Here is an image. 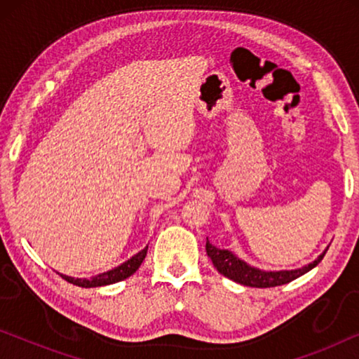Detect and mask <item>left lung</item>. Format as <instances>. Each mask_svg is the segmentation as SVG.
<instances>
[{"mask_svg": "<svg viewBox=\"0 0 359 359\" xmlns=\"http://www.w3.org/2000/svg\"><path fill=\"white\" fill-rule=\"evenodd\" d=\"M327 250L328 248H325V252L322 255H318L317 259H313L312 263H309L302 268L281 269V271H263L259 268L250 266L248 263H245L243 259L235 257L229 250H220L214 247L212 243H209V240L205 242V252H208V257L212 259L215 269L220 274H224L225 278L250 287H274L291 283L299 276H302V274L311 271L312 268H316L322 262V258L325 257Z\"/></svg>", "mask_w": 359, "mask_h": 359, "instance_id": "left-lung-1", "label": "left lung"}]
</instances>
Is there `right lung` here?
<instances>
[{
	"instance_id": "obj_1",
	"label": "right lung",
	"mask_w": 359,
	"mask_h": 359,
	"mask_svg": "<svg viewBox=\"0 0 359 359\" xmlns=\"http://www.w3.org/2000/svg\"><path fill=\"white\" fill-rule=\"evenodd\" d=\"M147 250H149V247L140 250L139 253L134 255L130 259H127V262L119 264V266L112 268L106 273L96 274V276L93 278H72V276H67V274H60V276L65 279V281L80 287H100V286H107V284L119 283L122 279H127L129 276H132V274L139 269L142 262H144L147 257Z\"/></svg>"
}]
</instances>
